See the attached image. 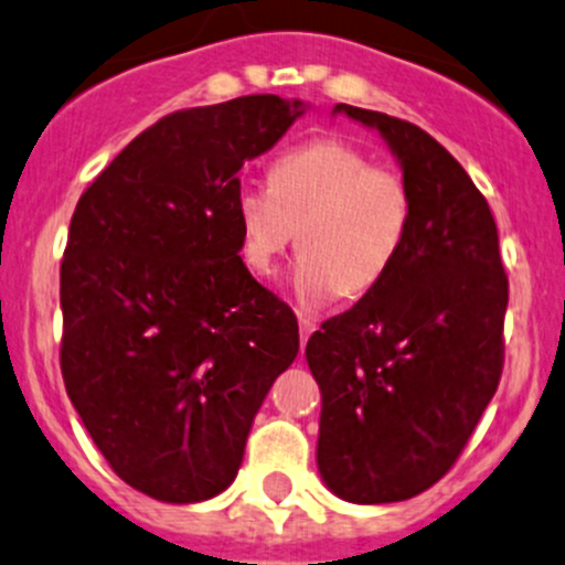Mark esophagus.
<instances>
[{
    "label": "esophagus",
    "mask_w": 565,
    "mask_h": 565,
    "mask_svg": "<svg viewBox=\"0 0 565 565\" xmlns=\"http://www.w3.org/2000/svg\"><path fill=\"white\" fill-rule=\"evenodd\" d=\"M312 331H316V321H312L310 316H301V312H299V337H301V345H307V340H310Z\"/></svg>",
    "instance_id": "1"
}]
</instances>
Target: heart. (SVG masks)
Returning a JSON list of instances; mask_svg holds the SVG:
<instances>
[{
  "mask_svg": "<svg viewBox=\"0 0 565 565\" xmlns=\"http://www.w3.org/2000/svg\"><path fill=\"white\" fill-rule=\"evenodd\" d=\"M413 220L411 184L342 138H316L280 154L269 184L236 190L244 264L269 275L296 242L294 288L310 305L364 296L397 260Z\"/></svg>",
  "mask_w": 565,
  "mask_h": 565,
  "instance_id": "1",
  "label": "heart"
}]
</instances>
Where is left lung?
Segmentation results:
<instances>
[{"label": "left lung", "mask_w": 565, "mask_h": 565, "mask_svg": "<svg viewBox=\"0 0 565 565\" xmlns=\"http://www.w3.org/2000/svg\"><path fill=\"white\" fill-rule=\"evenodd\" d=\"M334 110L386 138L413 220L388 275L307 342L318 468L351 503H394L449 473L498 392L509 277L490 203L429 132L381 110Z\"/></svg>", "instance_id": "obj_1"}]
</instances>
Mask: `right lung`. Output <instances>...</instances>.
Instances as JSON below:
<instances>
[{"instance_id": "obj_1", "label": "right lung", "mask_w": 565, "mask_h": 565, "mask_svg": "<svg viewBox=\"0 0 565 565\" xmlns=\"http://www.w3.org/2000/svg\"><path fill=\"white\" fill-rule=\"evenodd\" d=\"M301 103L247 95L162 116L78 198L60 271L67 397L132 490L198 503L239 473L299 353L294 310L239 258L236 190Z\"/></svg>"}]
</instances>
